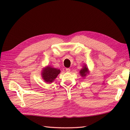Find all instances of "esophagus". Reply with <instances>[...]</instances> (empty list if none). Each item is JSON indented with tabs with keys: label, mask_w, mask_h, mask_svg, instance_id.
<instances>
[{
	"label": "esophagus",
	"mask_w": 130,
	"mask_h": 130,
	"mask_svg": "<svg viewBox=\"0 0 130 130\" xmlns=\"http://www.w3.org/2000/svg\"><path fill=\"white\" fill-rule=\"evenodd\" d=\"M66 71H67V72L69 73L70 71V69L69 68H67V69H66Z\"/></svg>",
	"instance_id": "obj_1"
}]
</instances>
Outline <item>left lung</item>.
I'll list each match as a JSON object with an SVG mask.
<instances>
[{
  "instance_id": "obj_1",
  "label": "left lung",
  "mask_w": 130,
  "mask_h": 130,
  "mask_svg": "<svg viewBox=\"0 0 130 130\" xmlns=\"http://www.w3.org/2000/svg\"><path fill=\"white\" fill-rule=\"evenodd\" d=\"M79 74L83 78H84V77L87 76V75L89 74V69L87 67L86 64H84L83 66L82 69L79 71Z\"/></svg>"
}]
</instances>
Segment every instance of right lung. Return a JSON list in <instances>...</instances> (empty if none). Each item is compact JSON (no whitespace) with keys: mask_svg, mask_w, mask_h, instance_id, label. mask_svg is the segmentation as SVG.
<instances>
[{"mask_svg":"<svg viewBox=\"0 0 130 130\" xmlns=\"http://www.w3.org/2000/svg\"><path fill=\"white\" fill-rule=\"evenodd\" d=\"M60 72L61 71L60 69L53 68L51 66H47L42 68L41 76L44 82L46 83L50 84L54 82Z\"/></svg>","mask_w":130,"mask_h":130,"instance_id":"right-lung-1","label":"right lung"}]
</instances>
